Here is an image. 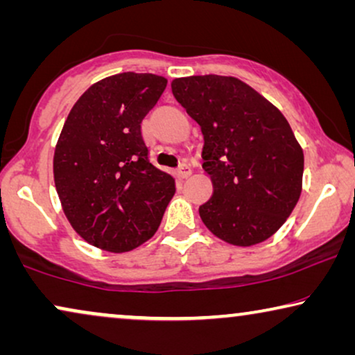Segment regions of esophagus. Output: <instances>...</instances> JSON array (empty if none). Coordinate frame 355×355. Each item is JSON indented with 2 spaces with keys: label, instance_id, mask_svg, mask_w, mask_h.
Segmentation results:
<instances>
[{
  "label": "esophagus",
  "instance_id": "34e87169",
  "mask_svg": "<svg viewBox=\"0 0 355 355\" xmlns=\"http://www.w3.org/2000/svg\"><path fill=\"white\" fill-rule=\"evenodd\" d=\"M176 174H178V178H181V179H187V178L191 176V174H192V168L189 166V164H182V166L179 168L178 171H176Z\"/></svg>",
  "mask_w": 355,
  "mask_h": 355
}]
</instances>
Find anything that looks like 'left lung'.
Returning <instances> with one entry per match:
<instances>
[{
	"label": "left lung",
	"mask_w": 355,
	"mask_h": 355,
	"mask_svg": "<svg viewBox=\"0 0 355 355\" xmlns=\"http://www.w3.org/2000/svg\"><path fill=\"white\" fill-rule=\"evenodd\" d=\"M173 95L203 134V169L213 196L198 208L208 230L249 247L275 234L302 192L304 152L283 113L231 76L171 82Z\"/></svg>",
	"instance_id": "8db88e82"
}]
</instances>
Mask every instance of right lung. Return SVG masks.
Listing matches in <instances>:
<instances>
[{"label": "right lung", "mask_w": 355, "mask_h": 355, "mask_svg": "<svg viewBox=\"0 0 355 355\" xmlns=\"http://www.w3.org/2000/svg\"><path fill=\"white\" fill-rule=\"evenodd\" d=\"M168 80L155 74L110 76L72 106L58 139L53 174L62 211L82 239L129 252L157 232L176 187L153 166L140 124Z\"/></svg>", "instance_id": "add662e5"}]
</instances>
